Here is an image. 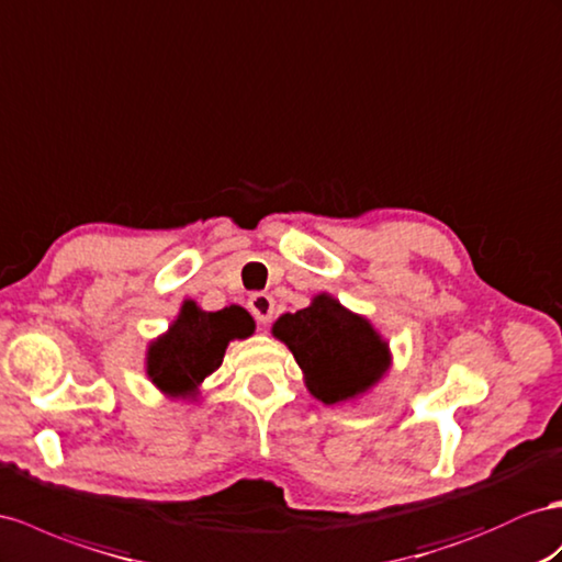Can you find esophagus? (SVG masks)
Here are the masks:
<instances>
[{
  "label": "esophagus",
  "instance_id": "1",
  "mask_svg": "<svg viewBox=\"0 0 562 562\" xmlns=\"http://www.w3.org/2000/svg\"><path fill=\"white\" fill-rule=\"evenodd\" d=\"M249 311L254 313V318L258 321V323H270V318H272V313H276V299H272L270 294H266V292H256V294H251V299H249Z\"/></svg>",
  "mask_w": 562,
  "mask_h": 562
}]
</instances>
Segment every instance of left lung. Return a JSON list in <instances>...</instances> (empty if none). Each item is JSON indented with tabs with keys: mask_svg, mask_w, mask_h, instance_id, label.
<instances>
[{
	"mask_svg": "<svg viewBox=\"0 0 562 562\" xmlns=\"http://www.w3.org/2000/svg\"><path fill=\"white\" fill-rule=\"evenodd\" d=\"M272 335L290 347L308 392L327 406L368 392L390 368L386 341L327 294L315 296L308 308L284 313Z\"/></svg>",
	"mask_w": 562,
	"mask_h": 562,
	"instance_id": "1",
	"label": "left lung"
}]
</instances>
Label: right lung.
<instances>
[{
    "label": "right lung",
    "instance_id": "add662e5",
    "mask_svg": "<svg viewBox=\"0 0 562 562\" xmlns=\"http://www.w3.org/2000/svg\"><path fill=\"white\" fill-rule=\"evenodd\" d=\"M254 333V318L241 306L223 311H201L194 301H184L178 321L164 337L151 341L147 372L158 390L170 396H187L221 368L227 344Z\"/></svg>",
    "mask_w": 562,
    "mask_h": 562
}]
</instances>
